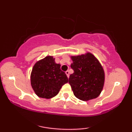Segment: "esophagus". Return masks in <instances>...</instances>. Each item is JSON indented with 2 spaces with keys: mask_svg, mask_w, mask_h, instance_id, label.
Masks as SVG:
<instances>
[{
  "mask_svg": "<svg viewBox=\"0 0 132 132\" xmlns=\"http://www.w3.org/2000/svg\"><path fill=\"white\" fill-rule=\"evenodd\" d=\"M66 72V75H67L68 78H69V71L68 70V71H66V72Z\"/></svg>",
  "mask_w": 132,
  "mask_h": 132,
  "instance_id": "34e87169",
  "label": "esophagus"
}]
</instances>
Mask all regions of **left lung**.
<instances>
[{"mask_svg": "<svg viewBox=\"0 0 132 132\" xmlns=\"http://www.w3.org/2000/svg\"><path fill=\"white\" fill-rule=\"evenodd\" d=\"M71 58L74 72L69 76V83L74 95L83 101L97 97L105 81V73L99 60L90 53L71 56Z\"/></svg>", "mask_w": 132, "mask_h": 132, "instance_id": "1", "label": "left lung"}]
</instances>
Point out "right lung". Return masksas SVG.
Listing matches in <instances>:
<instances>
[{
	"instance_id": "1",
	"label": "right lung",
	"mask_w": 132,
	"mask_h": 132,
	"mask_svg": "<svg viewBox=\"0 0 132 132\" xmlns=\"http://www.w3.org/2000/svg\"><path fill=\"white\" fill-rule=\"evenodd\" d=\"M61 64L48 56L33 66L30 76L31 87L38 96L51 99L56 96L62 86L68 82L67 76L61 70Z\"/></svg>"
}]
</instances>
